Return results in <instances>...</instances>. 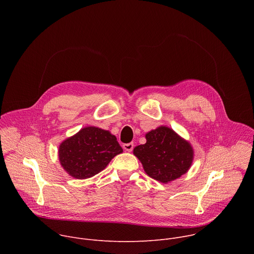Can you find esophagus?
<instances>
[{
	"label": "esophagus",
	"mask_w": 254,
	"mask_h": 254,
	"mask_svg": "<svg viewBox=\"0 0 254 254\" xmlns=\"http://www.w3.org/2000/svg\"><path fill=\"white\" fill-rule=\"evenodd\" d=\"M123 148H124V150H125L126 152H131L132 149H133V143H132V142L125 143L124 146H123Z\"/></svg>",
	"instance_id": "34e87169"
}]
</instances>
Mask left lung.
Wrapping results in <instances>:
<instances>
[{"mask_svg": "<svg viewBox=\"0 0 254 254\" xmlns=\"http://www.w3.org/2000/svg\"><path fill=\"white\" fill-rule=\"evenodd\" d=\"M146 143L133 149L148 176L168 184L185 175L192 166V144L174 129L161 126L146 133Z\"/></svg>", "mask_w": 254, "mask_h": 254, "instance_id": "obj_1", "label": "left lung"}]
</instances>
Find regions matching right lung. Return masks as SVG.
<instances>
[{"label":"right lung","instance_id":"1","mask_svg":"<svg viewBox=\"0 0 254 254\" xmlns=\"http://www.w3.org/2000/svg\"><path fill=\"white\" fill-rule=\"evenodd\" d=\"M122 153L116 135L110 130L89 126L59 144L58 158L69 176L84 180L104 170L112 159Z\"/></svg>","mask_w":254,"mask_h":254}]
</instances>
